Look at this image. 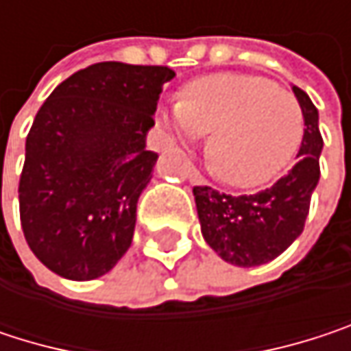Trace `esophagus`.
<instances>
[{"mask_svg": "<svg viewBox=\"0 0 351 351\" xmlns=\"http://www.w3.org/2000/svg\"><path fill=\"white\" fill-rule=\"evenodd\" d=\"M189 180H191L193 184H207L205 176L201 175L195 167H191V169H189Z\"/></svg>", "mask_w": 351, "mask_h": 351, "instance_id": "esophagus-1", "label": "esophagus"}]
</instances>
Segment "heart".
<instances>
[{"label":"heart","instance_id":"b5f03b06","mask_svg":"<svg viewBox=\"0 0 351 351\" xmlns=\"http://www.w3.org/2000/svg\"><path fill=\"white\" fill-rule=\"evenodd\" d=\"M160 123L184 140L207 142L217 175L232 186H258L278 175L299 148L297 99L256 75L219 73L193 81L186 97L160 109Z\"/></svg>","mask_w":351,"mask_h":351}]
</instances>
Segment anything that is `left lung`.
Wrapping results in <instances>:
<instances>
[{
	"mask_svg": "<svg viewBox=\"0 0 351 351\" xmlns=\"http://www.w3.org/2000/svg\"><path fill=\"white\" fill-rule=\"evenodd\" d=\"M305 119L297 165L272 186L254 195H228L211 186H193L201 234L226 262L260 266L293 244L309 215L311 195L319 182L323 138L319 113L309 95L293 87Z\"/></svg>",
	"mask_w": 351,
	"mask_h": 351,
	"instance_id": "8db88e82",
	"label": "left lung"
}]
</instances>
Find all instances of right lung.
<instances>
[{
  "label": "right lung",
  "instance_id": "obj_1",
  "mask_svg": "<svg viewBox=\"0 0 351 351\" xmlns=\"http://www.w3.org/2000/svg\"><path fill=\"white\" fill-rule=\"evenodd\" d=\"M169 66L97 62L38 109L20 175V221L34 256L69 280H93L128 252L156 152L146 134Z\"/></svg>",
  "mask_w": 351,
  "mask_h": 351
}]
</instances>
